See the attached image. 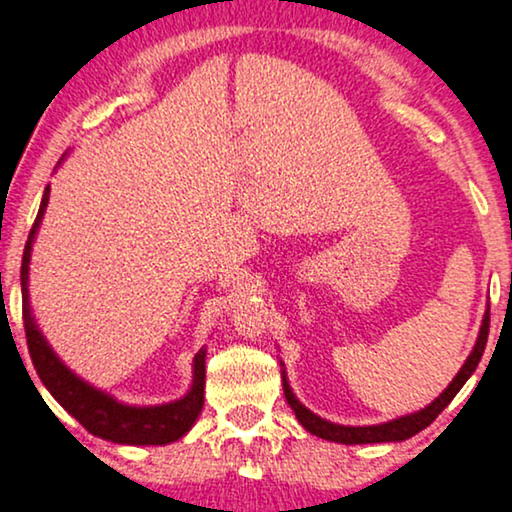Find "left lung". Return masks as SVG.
<instances>
[{"label":"left lung","instance_id":"1","mask_svg":"<svg viewBox=\"0 0 512 512\" xmlns=\"http://www.w3.org/2000/svg\"><path fill=\"white\" fill-rule=\"evenodd\" d=\"M487 336H489V308L482 317V327H480V336H477L473 353L468 355V360L463 362V367L459 374L454 376V381L449 383L447 388L442 390L440 397L428 404L426 409L414 411V414L393 418L388 423H378V426H338V423L324 421L317 414H313L310 409H305L301 402L296 400V395L291 393L289 381H287V371H282V386H284V397H287L289 407L294 409V414L298 418V423L322 440L329 442H341V444H374V442H402L414 437L416 433H421L423 428H428L430 423L440 416V411L447 407V404L454 400L456 393L463 388V383L473 376V371L477 369V364L482 360L484 345H487Z\"/></svg>","mask_w":512,"mask_h":512}]
</instances>
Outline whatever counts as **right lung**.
I'll list each match as a JSON object with an SVG mask.
<instances>
[{"label": "right lung", "mask_w": 512, "mask_h": 512, "mask_svg": "<svg viewBox=\"0 0 512 512\" xmlns=\"http://www.w3.org/2000/svg\"><path fill=\"white\" fill-rule=\"evenodd\" d=\"M49 192L51 188L46 185L37 218L35 223H32L28 242H25L21 265L25 338H28V350L39 378H42L46 390L56 397L58 404H61L68 414L75 416L91 435L103 437V440L117 444H136V447H141V444L148 447V444H169L181 440V437L192 428V423L197 421L199 411L204 407V376H207L204 357H207V350L202 348L195 355V364H192V386L188 390V395L176 402L157 404V407H131V404L117 402L115 397L89 386V383L82 381L77 374H72V371L58 360V355L53 353L51 345L46 343L42 331L37 329L35 317H32L28 291L30 256L32 242H35L46 204H49Z\"/></svg>", "instance_id": "1"}]
</instances>
